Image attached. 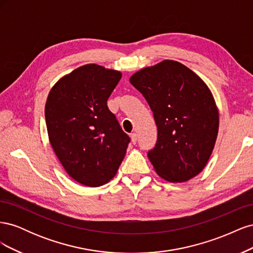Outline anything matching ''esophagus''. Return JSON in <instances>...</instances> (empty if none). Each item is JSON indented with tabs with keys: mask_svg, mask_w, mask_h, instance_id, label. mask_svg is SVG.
Wrapping results in <instances>:
<instances>
[{
	"mask_svg": "<svg viewBox=\"0 0 253 253\" xmlns=\"http://www.w3.org/2000/svg\"><path fill=\"white\" fill-rule=\"evenodd\" d=\"M131 139H132L133 143H136V141H137V134L135 132L131 134Z\"/></svg>",
	"mask_w": 253,
	"mask_h": 253,
	"instance_id": "1",
	"label": "esophagus"
}]
</instances>
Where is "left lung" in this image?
Masks as SVG:
<instances>
[{
	"label": "left lung",
	"instance_id": "obj_1",
	"mask_svg": "<svg viewBox=\"0 0 253 253\" xmlns=\"http://www.w3.org/2000/svg\"><path fill=\"white\" fill-rule=\"evenodd\" d=\"M129 82L149 103L157 141L148 157L160 177L183 182L208 163L218 132V111L209 87L183 64L165 60L135 73Z\"/></svg>",
	"mask_w": 253,
	"mask_h": 253
}]
</instances>
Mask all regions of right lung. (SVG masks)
<instances>
[{"mask_svg":"<svg viewBox=\"0 0 253 253\" xmlns=\"http://www.w3.org/2000/svg\"><path fill=\"white\" fill-rule=\"evenodd\" d=\"M121 73L86 64L60 79L45 104L51 147L67 174L99 187L117 173L131 141L108 108Z\"/></svg>","mask_w":253,"mask_h":253,"instance_id":"right-lung-1","label":"right lung"}]
</instances>
